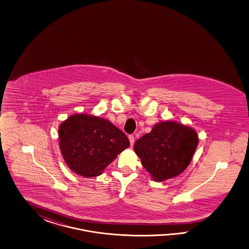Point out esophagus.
<instances>
[{
    "label": "esophagus",
    "instance_id": "1",
    "mask_svg": "<svg viewBox=\"0 0 249 249\" xmlns=\"http://www.w3.org/2000/svg\"><path fill=\"white\" fill-rule=\"evenodd\" d=\"M128 140H129V143H130V146H133V144H134V141H135V138H134V136L128 135Z\"/></svg>",
    "mask_w": 249,
    "mask_h": 249
}]
</instances>
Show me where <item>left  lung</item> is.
Returning <instances> with one entry per match:
<instances>
[{
  "label": "left lung",
  "instance_id": "8db88e82",
  "mask_svg": "<svg viewBox=\"0 0 249 249\" xmlns=\"http://www.w3.org/2000/svg\"><path fill=\"white\" fill-rule=\"evenodd\" d=\"M198 141L193 128L174 121H163L136 141L134 151L153 180L162 181L187 168Z\"/></svg>",
  "mask_w": 249,
  "mask_h": 249
}]
</instances>
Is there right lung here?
I'll use <instances>...</instances> for the list:
<instances>
[{"instance_id": "add662e5", "label": "right lung", "mask_w": 249, "mask_h": 249, "mask_svg": "<svg viewBox=\"0 0 249 249\" xmlns=\"http://www.w3.org/2000/svg\"><path fill=\"white\" fill-rule=\"evenodd\" d=\"M58 132L66 163L86 178L100 175L129 146L128 137L110 121L87 114L71 115Z\"/></svg>"}]
</instances>
